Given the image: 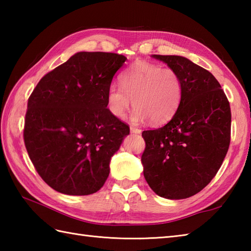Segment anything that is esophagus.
Returning a JSON list of instances; mask_svg holds the SVG:
<instances>
[{
  "label": "esophagus",
  "mask_w": 251,
  "mask_h": 251,
  "mask_svg": "<svg viewBox=\"0 0 251 251\" xmlns=\"http://www.w3.org/2000/svg\"><path fill=\"white\" fill-rule=\"evenodd\" d=\"M130 131L132 134H140L141 129L138 128V127H134V126H130Z\"/></svg>",
  "instance_id": "obj_1"
}]
</instances>
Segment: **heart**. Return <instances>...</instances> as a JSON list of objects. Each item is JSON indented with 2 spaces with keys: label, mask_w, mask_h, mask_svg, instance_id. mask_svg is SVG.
I'll return each instance as SVG.
<instances>
[{
  "label": "heart",
  "mask_w": 251,
  "mask_h": 251,
  "mask_svg": "<svg viewBox=\"0 0 251 251\" xmlns=\"http://www.w3.org/2000/svg\"><path fill=\"white\" fill-rule=\"evenodd\" d=\"M121 87L111 85L106 94L110 113L125 117L132 105L135 122L150 119L153 124L168 122L177 112L182 99L183 84L178 72L156 63L138 61L120 77Z\"/></svg>",
  "instance_id": "obj_1"
}]
</instances>
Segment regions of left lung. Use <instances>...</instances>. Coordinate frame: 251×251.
I'll use <instances>...</instances> for the list:
<instances>
[{
    "instance_id": "1",
    "label": "left lung",
    "mask_w": 251,
    "mask_h": 251,
    "mask_svg": "<svg viewBox=\"0 0 251 251\" xmlns=\"http://www.w3.org/2000/svg\"><path fill=\"white\" fill-rule=\"evenodd\" d=\"M178 72L179 108L166 125L142 131L143 175L157 195L188 199L215 177L231 141V108L221 85L206 69L181 56L153 55Z\"/></svg>"
}]
</instances>
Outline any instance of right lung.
<instances>
[{
    "instance_id": "obj_1",
    "label": "right lung",
    "mask_w": 251,
    "mask_h": 251,
    "mask_svg": "<svg viewBox=\"0 0 251 251\" xmlns=\"http://www.w3.org/2000/svg\"><path fill=\"white\" fill-rule=\"evenodd\" d=\"M127 58L81 51L41 78L30 95L24 140L32 164L50 188L88 195L102 188L110 161L129 126L106 108V94Z\"/></svg>"
}]
</instances>
